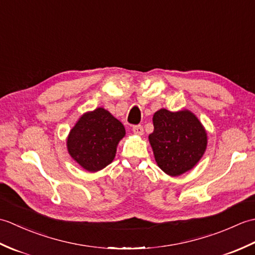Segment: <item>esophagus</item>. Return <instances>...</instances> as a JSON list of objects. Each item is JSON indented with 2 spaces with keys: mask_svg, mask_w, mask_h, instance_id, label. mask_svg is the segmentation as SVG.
Wrapping results in <instances>:
<instances>
[{
  "mask_svg": "<svg viewBox=\"0 0 255 255\" xmlns=\"http://www.w3.org/2000/svg\"><path fill=\"white\" fill-rule=\"evenodd\" d=\"M132 131H133L134 134L141 136V134H143V127L141 126V125H137V126L132 127Z\"/></svg>",
  "mask_w": 255,
  "mask_h": 255,
  "instance_id": "34e87169",
  "label": "esophagus"
}]
</instances>
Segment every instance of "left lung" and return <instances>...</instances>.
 I'll return each mask as SVG.
<instances>
[{
    "label": "left lung",
    "instance_id": "8db88e82",
    "mask_svg": "<svg viewBox=\"0 0 255 255\" xmlns=\"http://www.w3.org/2000/svg\"><path fill=\"white\" fill-rule=\"evenodd\" d=\"M154 130L149 134L155 162L167 175L178 176L197 164L207 147L202 123L187 110L162 108L153 115Z\"/></svg>",
    "mask_w": 255,
    "mask_h": 255
}]
</instances>
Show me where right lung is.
I'll list each match as a JSON object with an SVG mask.
<instances>
[{
	"label": "right lung",
	"instance_id": "obj_1",
	"mask_svg": "<svg viewBox=\"0 0 255 255\" xmlns=\"http://www.w3.org/2000/svg\"><path fill=\"white\" fill-rule=\"evenodd\" d=\"M125 133L124 125L99 107L81 116L71 129L67 139L69 154L84 170L97 172L112 163Z\"/></svg>",
	"mask_w": 255,
	"mask_h": 255
}]
</instances>
